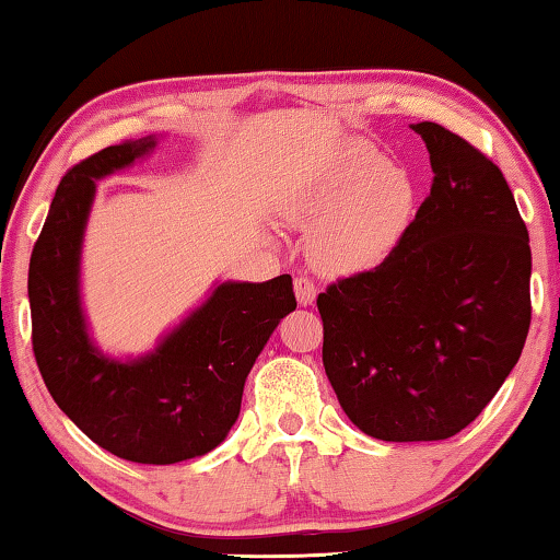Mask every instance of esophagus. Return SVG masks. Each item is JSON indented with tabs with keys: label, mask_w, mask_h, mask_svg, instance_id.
I'll list each match as a JSON object with an SVG mask.
<instances>
[{
	"label": "esophagus",
	"mask_w": 560,
	"mask_h": 560,
	"mask_svg": "<svg viewBox=\"0 0 560 560\" xmlns=\"http://www.w3.org/2000/svg\"><path fill=\"white\" fill-rule=\"evenodd\" d=\"M294 294H296L299 304H302V306L314 304V299H316V283H314L312 279H306V277H299V279L294 281Z\"/></svg>",
	"instance_id": "esophagus-1"
}]
</instances>
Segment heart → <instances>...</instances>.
Masks as SVG:
<instances>
[{
	"label": "heart",
	"instance_id": "obj_1",
	"mask_svg": "<svg viewBox=\"0 0 560 560\" xmlns=\"http://www.w3.org/2000/svg\"><path fill=\"white\" fill-rule=\"evenodd\" d=\"M415 183L405 165L380 161L366 140H347L283 198L281 215L308 229V254L331 273L377 266L410 226Z\"/></svg>",
	"mask_w": 560,
	"mask_h": 560
}]
</instances>
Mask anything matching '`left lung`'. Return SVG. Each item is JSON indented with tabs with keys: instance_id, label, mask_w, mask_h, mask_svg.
Instances as JSON below:
<instances>
[{
	"instance_id": "obj_1",
	"label": "left lung",
	"mask_w": 560,
	"mask_h": 560,
	"mask_svg": "<svg viewBox=\"0 0 560 560\" xmlns=\"http://www.w3.org/2000/svg\"><path fill=\"white\" fill-rule=\"evenodd\" d=\"M430 196L372 271L319 294L322 360L341 410L387 442L447 440L478 417L530 327L528 229L498 165L438 122Z\"/></svg>"
}]
</instances>
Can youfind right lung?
Masks as SVG:
<instances>
[{"instance_id":"obj_1","label":"right lung","mask_w":560,"mask_h":560,"mask_svg":"<svg viewBox=\"0 0 560 560\" xmlns=\"http://www.w3.org/2000/svg\"><path fill=\"white\" fill-rule=\"evenodd\" d=\"M155 145V136L125 140L65 173L30 258L27 289L32 349L57 407L107 453L173 465L226 440L248 372L296 299L289 273L264 283L223 281L148 354L115 360L100 352L80 294L95 183Z\"/></svg>"}]
</instances>
